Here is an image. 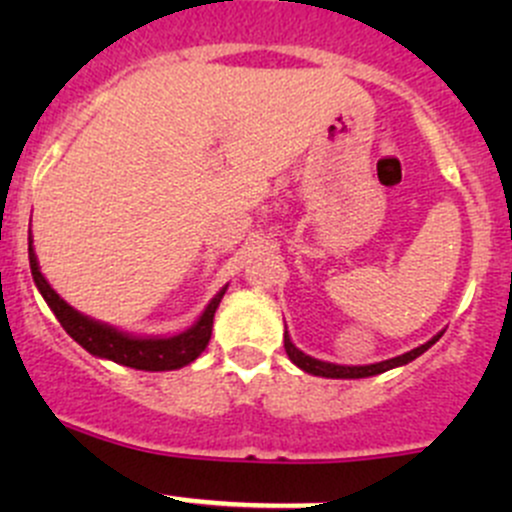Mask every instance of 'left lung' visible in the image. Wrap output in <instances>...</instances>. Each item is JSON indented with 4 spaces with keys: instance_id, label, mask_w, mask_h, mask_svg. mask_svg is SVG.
Here are the masks:
<instances>
[{
    "instance_id": "1",
    "label": "left lung",
    "mask_w": 512,
    "mask_h": 512,
    "mask_svg": "<svg viewBox=\"0 0 512 512\" xmlns=\"http://www.w3.org/2000/svg\"><path fill=\"white\" fill-rule=\"evenodd\" d=\"M443 332H438L436 337L428 339L426 344H421V347L411 349V352L401 354V356H394V359H386V361H376V364H364V366H347V364H332V361H322V359H314V356L304 354L302 349H297L292 344V339H289V332L285 327V352L289 356V361H292L294 366H299L302 371H307V374L312 376H324V379H366V376H376V374H384V371L389 369H396V366H404L409 364V361H414L416 356H421L426 349H431L433 344L441 339Z\"/></svg>"
}]
</instances>
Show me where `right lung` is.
Listing matches in <instances>:
<instances>
[{
    "mask_svg": "<svg viewBox=\"0 0 512 512\" xmlns=\"http://www.w3.org/2000/svg\"><path fill=\"white\" fill-rule=\"evenodd\" d=\"M32 242V230H29V267H32L36 289L41 292L44 302L49 304L51 312L56 314L66 334L76 344H81L89 354L98 356V359L131 366V369L173 371L183 369V366H188L190 361H195L205 352L210 334H213L215 309L220 307V299H223L227 285L210 299L208 307L198 317V322L185 329V332L173 334V337H136V334L121 332V329L111 327V324L86 317L79 309L71 307L64 297H59L54 287L46 282V277L41 275Z\"/></svg>",
    "mask_w": 512,
    "mask_h": 512,
    "instance_id": "add662e5",
    "label": "right lung"
}]
</instances>
